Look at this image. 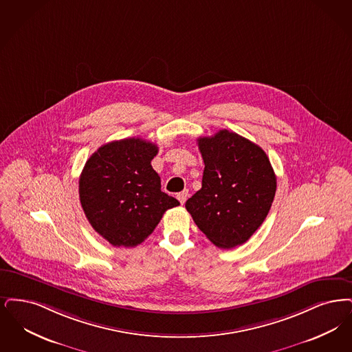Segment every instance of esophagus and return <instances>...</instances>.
Instances as JSON below:
<instances>
[{
  "label": "esophagus",
  "mask_w": 352,
  "mask_h": 352,
  "mask_svg": "<svg viewBox=\"0 0 352 352\" xmlns=\"http://www.w3.org/2000/svg\"><path fill=\"white\" fill-rule=\"evenodd\" d=\"M188 199V190H183L180 193H177V199L182 202V205L185 204V201Z\"/></svg>",
  "instance_id": "esophagus-1"
}]
</instances>
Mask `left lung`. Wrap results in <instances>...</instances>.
<instances>
[{
    "label": "left lung",
    "instance_id": "1",
    "mask_svg": "<svg viewBox=\"0 0 352 352\" xmlns=\"http://www.w3.org/2000/svg\"><path fill=\"white\" fill-rule=\"evenodd\" d=\"M205 169L202 186L185 208L218 248L245 243L268 214L276 175L258 144L229 130L197 139Z\"/></svg>",
    "mask_w": 352,
    "mask_h": 352
}]
</instances>
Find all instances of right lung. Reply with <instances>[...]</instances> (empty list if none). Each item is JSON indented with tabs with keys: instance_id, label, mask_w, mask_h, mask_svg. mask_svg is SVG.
<instances>
[{
	"instance_id": "right-lung-1",
	"label": "right lung",
	"mask_w": 352,
	"mask_h": 352,
	"mask_svg": "<svg viewBox=\"0 0 352 352\" xmlns=\"http://www.w3.org/2000/svg\"><path fill=\"white\" fill-rule=\"evenodd\" d=\"M157 146L140 138L101 146L87 160L78 195L89 223L116 247L140 245L180 202L162 192L151 160Z\"/></svg>"
}]
</instances>
